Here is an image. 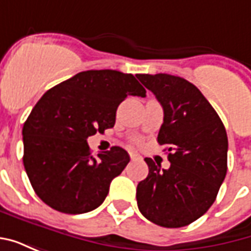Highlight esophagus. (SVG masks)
<instances>
[{"label":"esophagus","instance_id":"obj_1","mask_svg":"<svg viewBox=\"0 0 251 251\" xmlns=\"http://www.w3.org/2000/svg\"><path fill=\"white\" fill-rule=\"evenodd\" d=\"M129 154H130L131 160H136V158L140 157V156H138V154H137L136 152H129Z\"/></svg>","mask_w":251,"mask_h":251}]
</instances>
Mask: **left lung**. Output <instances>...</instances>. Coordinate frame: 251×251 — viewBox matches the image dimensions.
I'll return each instance as SVG.
<instances>
[{
    "label": "left lung",
    "instance_id": "1",
    "mask_svg": "<svg viewBox=\"0 0 251 251\" xmlns=\"http://www.w3.org/2000/svg\"><path fill=\"white\" fill-rule=\"evenodd\" d=\"M164 109L157 141L171 167L145 158L149 174L137 185L138 210L158 226H188L215 201L227 172L226 129L199 88L168 74H138Z\"/></svg>",
    "mask_w": 251,
    "mask_h": 251
}]
</instances>
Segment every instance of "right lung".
I'll return each instance as SVG.
<instances>
[{
  "mask_svg": "<svg viewBox=\"0 0 251 251\" xmlns=\"http://www.w3.org/2000/svg\"><path fill=\"white\" fill-rule=\"evenodd\" d=\"M145 94L131 74L90 70L41 97L23 127V161L36 195L46 204L64 214H84L103 203L111 180L130 157L120 147L94 157L87 138L114 126L125 98H144Z\"/></svg>",
  "mask_w": 251,
  "mask_h": 251,
  "instance_id": "obj_1",
  "label": "right lung"
}]
</instances>
